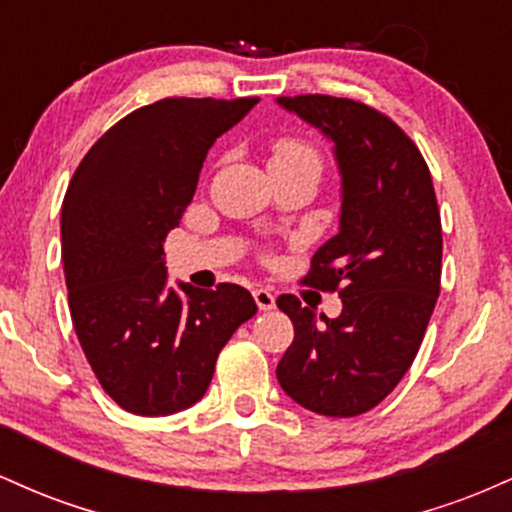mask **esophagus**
Segmentation results:
<instances>
[{
  "instance_id": "obj_1",
  "label": "esophagus",
  "mask_w": 512,
  "mask_h": 512,
  "mask_svg": "<svg viewBox=\"0 0 512 512\" xmlns=\"http://www.w3.org/2000/svg\"><path fill=\"white\" fill-rule=\"evenodd\" d=\"M252 298H255L257 308H260V310H272L276 305L274 293L267 291V289H255V291H252Z\"/></svg>"
}]
</instances>
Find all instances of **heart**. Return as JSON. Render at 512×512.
Instances as JSON below:
<instances>
[{
	"mask_svg": "<svg viewBox=\"0 0 512 512\" xmlns=\"http://www.w3.org/2000/svg\"><path fill=\"white\" fill-rule=\"evenodd\" d=\"M269 168L310 170V173L320 175L322 156L313 144L296 137H284L274 144L272 158H269Z\"/></svg>",
	"mask_w": 512,
	"mask_h": 512,
	"instance_id": "heart-1",
	"label": "heart"
}]
</instances>
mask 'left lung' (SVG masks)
<instances>
[{
	"mask_svg": "<svg viewBox=\"0 0 512 512\" xmlns=\"http://www.w3.org/2000/svg\"><path fill=\"white\" fill-rule=\"evenodd\" d=\"M276 103L332 142L342 182L339 231L305 276L320 291L339 289L342 313L317 315L279 296L296 337L276 380L315 414L358 416L404 378L436 308L443 233L433 180L414 142L368 105L332 96Z\"/></svg>",
	"mask_w": 512,
	"mask_h": 512,
	"instance_id": "8db88e82",
	"label": "left lung"
}]
</instances>
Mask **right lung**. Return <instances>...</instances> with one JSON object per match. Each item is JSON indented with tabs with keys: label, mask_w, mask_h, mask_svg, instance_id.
Returning <instances> with one entry per match:
<instances>
[{
	"label": "right lung",
	"mask_w": 512,
	"mask_h": 512,
	"mask_svg": "<svg viewBox=\"0 0 512 512\" xmlns=\"http://www.w3.org/2000/svg\"><path fill=\"white\" fill-rule=\"evenodd\" d=\"M257 98H166L91 146L62 202V262L81 349L129 414L199 402L216 356L257 313L250 291L168 284L163 243L197 190L207 151Z\"/></svg>",
	"instance_id": "right-lung-1"
}]
</instances>
